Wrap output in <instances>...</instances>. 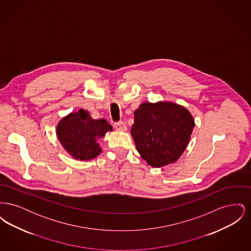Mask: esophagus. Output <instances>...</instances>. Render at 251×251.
<instances>
[{
  "label": "esophagus",
  "instance_id": "esophagus-1",
  "mask_svg": "<svg viewBox=\"0 0 251 251\" xmlns=\"http://www.w3.org/2000/svg\"><path fill=\"white\" fill-rule=\"evenodd\" d=\"M114 127H115V129H116V130H118V131H127V127H126L125 123H124V122H122V121H120V122H116V123H114Z\"/></svg>",
  "mask_w": 251,
  "mask_h": 251
}]
</instances>
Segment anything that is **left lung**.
Returning <instances> with one entry per match:
<instances>
[{
  "mask_svg": "<svg viewBox=\"0 0 251 251\" xmlns=\"http://www.w3.org/2000/svg\"><path fill=\"white\" fill-rule=\"evenodd\" d=\"M191 113L171 101L144 102L134 111L131 134L137 151L153 167L178 161L191 137Z\"/></svg>",
  "mask_w": 251,
  "mask_h": 251,
  "instance_id": "obj_1",
  "label": "left lung"
}]
</instances>
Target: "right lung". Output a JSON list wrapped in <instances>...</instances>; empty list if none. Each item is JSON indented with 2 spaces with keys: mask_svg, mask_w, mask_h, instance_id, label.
<instances>
[{
  "mask_svg": "<svg viewBox=\"0 0 251 251\" xmlns=\"http://www.w3.org/2000/svg\"><path fill=\"white\" fill-rule=\"evenodd\" d=\"M109 131H113V128L107 120H93L86 110L80 109L60 120L56 136L74 159L89 161L101 152L98 141Z\"/></svg>",
  "mask_w": 251,
  "mask_h": 251,
  "instance_id": "1",
  "label": "right lung"
}]
</instances>
